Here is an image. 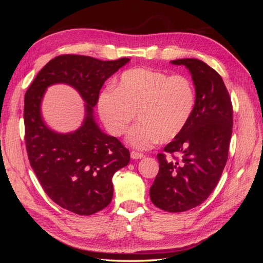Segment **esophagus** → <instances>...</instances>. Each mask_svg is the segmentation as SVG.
I'll return each mask as SVG.
<instances>
[{
  "mask_svg": "<svg viewBox=\"0 0 263 263\" xmlns=\"http://www.w3.org/2000/svg\"><path fill=\"white\" fill-rule=\"evenodd\" d=\"M130 157H132V159H142L145 157V155L144 154H140V153H137V151H132L130 153Z\"/></svg>",
  "mask_w": 263,
  "mask_h": 263,
  "instance_id": "obj_1",
  "label": "esophagus"
}]
</instances>
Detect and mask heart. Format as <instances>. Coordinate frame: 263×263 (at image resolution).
<instances>
[{
  "label": "heart",
  "instance_id": "b5f03b06",
  "mask_svg": "<svg viewBox=\"0 0 263 263\" xmlns=\"http://www.w3.org/2000/svg\"><path fill=\"white\" fill-rule=\"evenodd\" d=\"M195 105V89L187 77L149 68L125 71L114 90H104L98 101L101 119L113 136L125 134L137 113L139 122L130 128L127 142L138 149L178 137L192 118Z\"/></svg>",
  "mask_w": 263,
  "mask_h": 263
}]
</instances>
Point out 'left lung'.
I'll use <instances>...</instances> for the list:
<instances>
[{
    "instance_id": "1",
    "label": "left lung",
    "mask_w": 263,
    "mask_h": 263,
    "mask_svg": "<svg viewBox=\"0 0 263 263\" xmlns=\"http://www.w3.org/2000/svg\"><path fill=\"white\" fill-rule=\"evenodd\" d=\"M171 63L189 69L196 105L185 129L163 149L165 154H182V160L157 155L159 172L149 194L157 208L179 213L202 204L217 185L228 158L233 105L221 77L205 62L186 58Z\"/></svg>"
}]
</instances>
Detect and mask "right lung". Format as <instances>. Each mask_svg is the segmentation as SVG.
I'll return each instance as SVG.
<instances>
[{
    "label": "right lung",
    "instance_id": "right-lung-1",
    "mask_svg": "<svg viewBox=\"0 0 263 263\" xmlns=\"http://www.w3.org/2000/svg\"><path fill=\"white\" fill-rule=\"evenodd\" d=\"M129 60L61 54L39 71L25 93L24 124L30 166L46 194L74 214L87 216L105 209L113 197L114 173L129 163V150L103 133L93 116L103 84ZM57 83L74 87L87 103L85 121L72 133L53 132L41 116L45 89Z\"/></svg>",
    "mask_w": 263,
    "mask_h": 263
}]
</instances>
